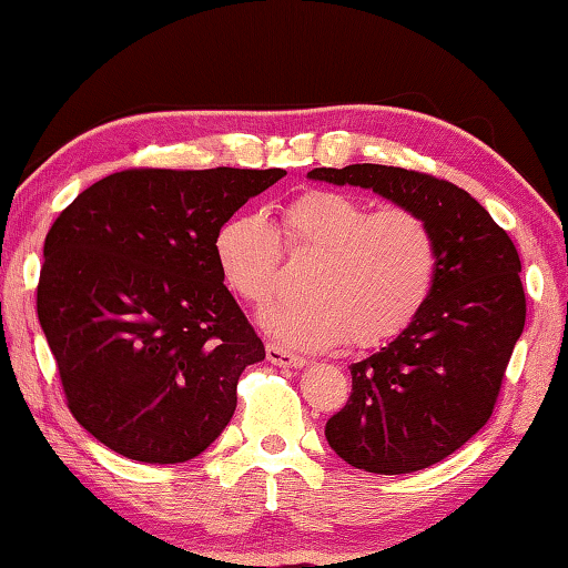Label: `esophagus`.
I'll return each mask as SVG.
<instances>
[{
    "label": "esophagus",
    "mask_w": 568,
    "mask_h": 568,
    "mask_svg": "<svg viewBox=\"0 0 568 568\" xmlns=\"http://www.w3.org/2000/svg\"><path fill=\"white\" fill-rule=\"evenodd\" d=\"M266 359L276 366H294V369H300V366L306 364L304 356L286 352L284 346H278V344H266Z\"/></svg>",
    "instance_id": "34e87169"
}]
</instances>
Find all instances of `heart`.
Listing matches in <instances>:
<instances>
[{
  "instance_id": "obj_1",
  "label": "heart",
  "mask_w": 568,
  "mask_h": 568,
  "mask_svg": "<svg viewBox=\"0 0 568 568\" xmlns=\"http://www.w3.org/2000/svg\"><path fill=\"white\" fill-rule=\"evenodd\" d=\"M282 239L290 252L320 254L306 274V300L262 316L264 332L292 349L382 346L409 329L432 300L439 246L414 209L372 212L356 196L310 189L284 204ZM214 262L236 300L254 310L274 300L282 242L262 214L229 216L214 234Z\"/></svg>"
}]
</instances>
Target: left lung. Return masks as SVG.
<instances>
[{"label":"left lung","instance_id":"obj_1","mask_svg":"<svg viewBox=\"0 0 568 568\" xmlns=\"http://www.w3.org/2000/svg\"><path fill=\"white\" fill-rule=\"evenodd\" d=\"M310 179L372 189L429 222L439 274L429 304L392 344L349 366L352 396L326 442L372 474H412L446 459L489 422L524 332L521 262L489 212L446 179L402 166L312 169Z\"/></svg>","mask_w":568,"mask_h":568}]
</instances>
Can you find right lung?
<instances>
[{"mask_svg":"<svg viewBox=\"0 0 568 568\" xmlns=\"http://www.w3.org/2000/svg\"><path fill=\"white\" fill-rule=\"evenodd\" d=\"M284 174L124 169L57 216L37 314L69 412L97 442L182 464L224 432L264 344L219 276L214 234Z\"/></svg>","mask_w":568,"mask_h":568,"instance_id":"obj_1","label":"right lung"}]
</instances>
